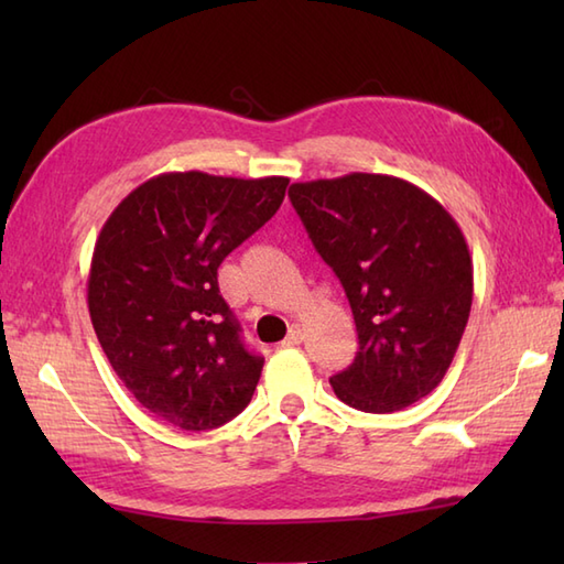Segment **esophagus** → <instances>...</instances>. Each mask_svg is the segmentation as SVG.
Wrapping results in <instances>:
<instances>
[{
  "label": "esophagus",
  "mask_w": 564,
  "mask_h": 564,
  "mask_svg": "<svg viewBox=\"0 0 564 564\" xmlns=\"http://www.w3.org/2000/svg\"><path fill=\"white\" fill-rule=\"evenodd\" d=\"M303 337H305V332H303V327L301 325H293L291 329H289V337H285V346H297L303 341Z\"/></svg>",
  "instance_id": "obj_1"
}]
</instances>
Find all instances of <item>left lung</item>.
Returning <instances> with one entry per match:
<instances>
[{
	"label": "left lung",
	"instance_id": "left-lung-1",
	"mask_svg": "<svg viewBox=\"0 0 564 564\" xmlns=\"http://www.w3.org/2000/svg\"><path fill=\"white\" fill-rule=\"evenodd\" d=\"M293 208L349 297L358 351L332 376L337 398L398 412L446 376L473 305V259L453 215L426 191L354 172L293 184Z\"/></svg>",
	"mask_w": 564,
	"mask_h": 564
}]
</instances>
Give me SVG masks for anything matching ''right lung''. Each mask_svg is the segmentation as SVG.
I'll return each instance as SVG.
<instances>
[{"instance_id": "add662e5", "label": "right lung", "mask_w": 564, "mask_h": 564, "mask_svg": "<svg viewBox=\"0 0 564 564\" xmlns=\"http://www.w3.org/2000/svg\"><path fill=\"white\" fill-rule=\"evenodd\" d=\"M285 176L170 172L130 191L94 245L87 303L130 394L166 424L206 431L249 404L263 358L247 351L218 267L281 208Z\"/></svg>"}]
</instances>
